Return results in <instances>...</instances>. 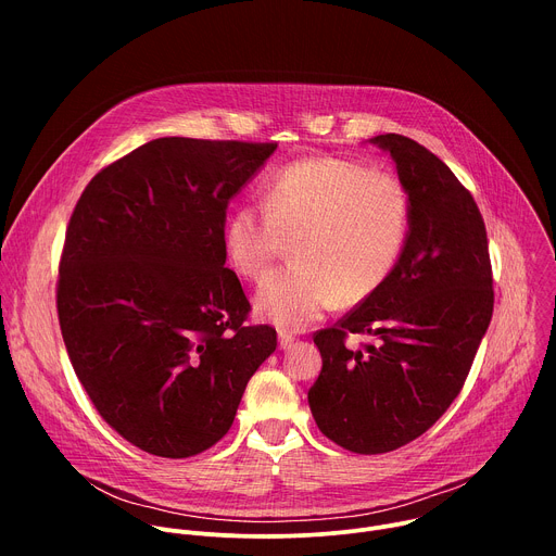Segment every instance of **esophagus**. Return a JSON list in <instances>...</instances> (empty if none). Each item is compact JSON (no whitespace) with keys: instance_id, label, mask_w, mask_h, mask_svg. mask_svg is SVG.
I'll use <instances>...</instances> for the list:
<instances>
[{"instance_id":"1","label":"esophagus","mask_w":556,"mask_h":556,"mask_svg":"<svg viewBox=\"0 0 556 556\" xmlns=\"http://www.w3.org/2000/svg\"><path fill=\"white\" fill-rule=\"evenodd\" d=\"M294 337L292 334H288V332H279V348L281 350H290L292 345H294Z\"/></svg>"}]
</instances>
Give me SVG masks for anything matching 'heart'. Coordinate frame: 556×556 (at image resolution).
<instances>
[{"label":"heart","instance_id":"b5f03b06","mask_svg":"<svg viewBox=\"0 0 556 556\" xmlns=\"http://www.w3.org/2000/svg\"><path fill=\"white\" fill-rule=\"evenodd\" d=\"M412 224L405 185L343 157H305L275 172L262 206H237L222 232L228 266L264 279L286 242L296 264L273 275L253 296L257 319L288 332L305 330L339 299L376 292L399 264Z\"/></svg>","mask_w":556,"mask_h":556}]
</instances>
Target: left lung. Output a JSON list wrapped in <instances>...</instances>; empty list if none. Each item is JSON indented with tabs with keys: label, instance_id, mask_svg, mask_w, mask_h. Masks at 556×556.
I'll return each instance as SVG.
<instances>
[{
	"label": "left lung",
	"instance_id": "left-lung-1",
	"mask_svg": "<svg viewBox=\"0 0 556 556\" xmlns=\"http://www.w3.org/2000/svg\"><path fill=\"white\" fill-rule=\"evenodd\" d=\"M412 202L405 251L382 281L334 328L314 334L324 369L309 412L339 446L376 455L422 435L459 393L493 316L484 219L472 195L427 147L380 134ZM348 331L367 333L363 351Z\"/></svg>",
	"mask_w": 556,
	"mask_h": 556
}]
</instances>
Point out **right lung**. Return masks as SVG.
Wrapping results in <instances>:
<instances>
[{
  "mask_svg": "<svg viewBox=\"0 0 556 556\" xmlns=\"http://www.w3.org/2000/svg\"><path fill=\"white\" fill-rule=\"evenodd\" d=\"M277 144L155 138L86 187L65 232L56 309L72 367L134 446L191 457L226 435L277 332L224 268L226 208Z\"/></svg>",
  "mask_w": 556,
  "mask_h": 556,
  "instance_id": "obj_1",
  "label": "right lung"
}]
</instances>
